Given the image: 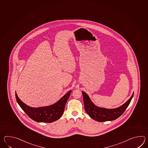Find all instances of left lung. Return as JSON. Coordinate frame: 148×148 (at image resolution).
Returning <instances> with one entry per match:
<instances>
[{
  "label": "left lung",
  "mask_w": 148,
  "mask_h": 148,
  "mask_svg": "<svg viewBox=\"0 0 148 148\" xmlns=\"http://www.w3.org/2000/svg\"><path fill=\"white\" fill-rule=\"evenodd\" d=\"M84 108L86 113L94 120L97 122H103L113 121L120 117L125 112L131 101L134 93L131 98L124 105L117 108L108 109L100 108L95 105L88 95L82 91Z\"/></svg>",
  "instance_id": "1"
}]
</instances>
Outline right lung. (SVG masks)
I'll list each match as a JSON object with an SVG mask.
<instances>
[{"mask_svg": "<svg viewBox=\"0 0 148 148\" xmlns=\"http://www.w3.org/2000/svg\"><path fill=\"white\" fill-rule=\"evenodd\" d=\"M71 92V90L53 105L39 108H32L26 105L18 98L16 93H15V97L21 108L33 121L37 122L51 123L58 120L62 116Z\"/></svg>", "mask_w": 148, "mask_h": 148, "instance_id": "obj_1", "label": "right lung"}]
</instances>
